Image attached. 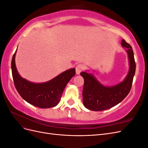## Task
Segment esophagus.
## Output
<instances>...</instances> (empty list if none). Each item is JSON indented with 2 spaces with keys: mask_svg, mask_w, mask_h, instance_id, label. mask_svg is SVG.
Wrapping results in <instances>:
<instances>
[{
  "mask_svg": "<svg viewBox=\"0 0 148 148\" xmlns=\"http://www.w3.org/2000/svg\"><path fill=\"white\" fill-rule=\"evenodd\" d=\"M83 69H84V66H83V65H82V64L78 65L77 66H76V68H75L76 74L79 75L83 71Z\"/></svg>",
  "mask_w": 148,
  "mask_h": 148,
  "instance_id": "1",
  "label": "esophagus"
}]
</instances>
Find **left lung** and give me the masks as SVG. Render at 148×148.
I'll return each instance as SVG.
<instances>
[{
	"instance_id": "8db88e82",
	"label": "left lung",
	"mask_w": 148,
	"mask_h": 148,
	"mask_svg": "<svg viewBox=\"0 0 148 148\" xmlns=\"http://www.w3.org/2000/svg\"><path fill=\"white\" fill-rule=\"evenodd\" d=\"M121 45L127 48L129 70L126 77L115 85L107 86L101 83L89 71L80 73L84 78L83 103L86 109L93 111L109 109L122 102L130 91L133 79L135 73L136 64L132 46L122 39Z\"/></svg>"
}]
</instances>
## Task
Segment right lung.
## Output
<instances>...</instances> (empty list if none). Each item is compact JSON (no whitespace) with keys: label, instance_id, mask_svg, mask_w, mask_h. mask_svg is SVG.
I'll return each mask as SVG.
<instances>
[{"label":"right lung","instance_id":"1","mask_svg":"<svg viewBox=\"0 0 148 148\" xmlns=\"http://www.w3.org/2000/svg\"><path fill=\"white\" fill-rule=\"evenodd\" d=\"M16 52V50L12 57L11 67L15 86L19 95L30 104L39 108L56 106L60 101L67 83L75 75V69L65 70L46 82H31L22 78L18 72L15 65Z\"/></svg>","mask_w":148,"mask_h":148}]
</instances>
